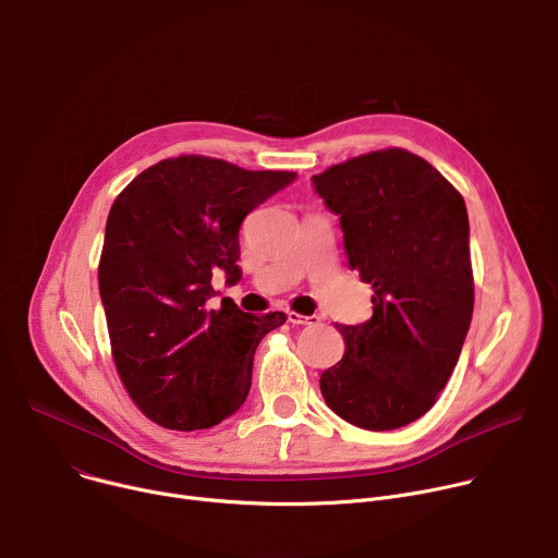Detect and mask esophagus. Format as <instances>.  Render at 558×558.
Returning a JSON list of instances; mask_svg holds the SVG:
<instances>
[{
  "label": "esophagus",
  "mask_w": 558,
  "mask_h": 558,
  "mask_svg": "<svg viewBox=\"0 0 558 558\" xmlns=\"http://www.w3.org/2000/svg\"><path fill=\"white\" fill-rule=\"evenodd\" d=\"M287 320L291 325H317V323H320V317H317V315H302V313H295V311H287Z\"/></svg>",
  "instance_id": "obj_1"
}]
</instances>
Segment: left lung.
Returning <instances> with one entry per match:
<instances>
[{
    "label": "left lung",
    "mask_w": 558,
    "mask_h": 558,
    "mask_svg": "<svg viewBox=\"0 0 558 558\" xmlns=\"http://www.w3.org/2000/svg\"><path fill=\"white\" fill-rule=\"evenodd\" d=\"M311 181L340 216L351 269L375 289L371 320L336 325L347 349L323 373V397L357 428H402L433 409L470 329L465 203L407 149L371 151Z\"/></svg>",
    "instance_id": "1"
}]
</instances>
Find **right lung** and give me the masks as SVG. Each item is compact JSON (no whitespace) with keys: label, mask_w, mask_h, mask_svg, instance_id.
<instances>
[{"label":"right lung","mask_w":558,"mask_h":558,"mask_svg":"<svg viewBox=\"0 0 558 558\" xmlns=\"http://www.w3.org/2000/svg\"><path fill=\"white\" fill-rule=\"evenodd\" d=\"M295 177L179 156L141 172L114 201L99 293L121 381L158 426L211 428L243 407L254 353L287 315H252L231 298L209 308L211 276L241 280L238 229Z\"/></svg>","instance_id":"1"}]
</instances>
